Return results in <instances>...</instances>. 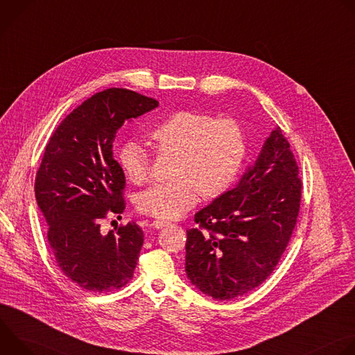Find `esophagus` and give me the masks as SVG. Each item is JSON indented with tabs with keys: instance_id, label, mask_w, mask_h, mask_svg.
Wrapping results in <instances>:
<instances>
[{
	"instance_id": "34e87169",
	"label": "esophagus",
	"mask_w": 355,
	"mask_h": 355,
	"mask_svg": "<svg viewBox=\"0 0 355 355\" xmlns=\"http://www.w3.org/2000/svg\"><path fill=\"white\" fill-rule=\"evenodd\" d=\"M170 223L168 222H164V220H153V223H151V226H153L155 229H163V227H167Z\"/></svg>"
}]
</instances>
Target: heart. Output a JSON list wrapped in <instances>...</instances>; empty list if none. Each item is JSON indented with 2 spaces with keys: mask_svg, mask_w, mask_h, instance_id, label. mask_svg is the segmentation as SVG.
Here are the masks:
<instances>
[{
  "mask_svg": "<svg viewBox=\"0 0 355 355\" xmlns=\"http://www.w3.org/2000/svg\"><path fill=\"white\" fill-rule=\"evenodd\" d=\"M160 155H174L170 181L155 182L139 192L137 209L164 220L181 218L195 205L198 195L212 199L227 192L236 182L245 157V133L233 118L182 110L160 121L148 132ZM118 163L125 177L143 182L148 175L150 157L136 140L118 150Z\"/></svg>",
  "mask_w": 355,
  "mask_h": 355,
  "instance_id": "obj_1",
  "label": "heart"
}]
</instances>
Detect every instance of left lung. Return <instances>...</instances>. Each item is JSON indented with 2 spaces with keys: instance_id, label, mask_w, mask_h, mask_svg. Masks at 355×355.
Listing matches in <instances>:
<instances>
[{
  "instance_id": "1",
  "label": "left lung",
  "mask_w": 355,
  "mask_h": 355,
  "mask_svg": "<svg viewBox=\"0 0 355 355\" xmlns=\"http://www.w3.org/2000/svg\"><path fill=\"white\" fill-rule=\"evenodd\" d=\"M299 167L281 128L266 140L236 188L195 214L187 230L185 272L219 300L260 286L275 270L300 208Z\"/></svg>"
}]
</instances>
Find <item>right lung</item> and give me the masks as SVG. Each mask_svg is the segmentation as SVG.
I'll list each match as a JSON object with an SVG mask.
<instances>
[{
	"mask_svg": "<svg viewBox=\"0 0 355 355\" xmlns=\"http://www.w3.org/2000/svg\"><path fill=\"white\" fill-rule=\"evenodd\" d=\"M157 107L126 88L104 89L67 115L46 144L35 195L49 245L62 272L89 292L119 289L133 277L141 229L129 222L104 234L101 220L125 211V174L112 151L118 129Z\"/></svg>",
	"mask_w": 355,
	"mask_h": 355,
	"instance_id": "1",
	"label": "right lung"
}]
</instances>
